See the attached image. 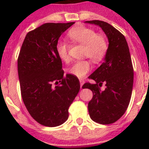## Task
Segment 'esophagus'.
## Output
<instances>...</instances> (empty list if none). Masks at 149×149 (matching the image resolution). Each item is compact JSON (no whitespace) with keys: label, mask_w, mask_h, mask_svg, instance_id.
I'll return each mask as SVG.
<instances>
[{"label":"esophagus","mask_w":149,"mask_h":149,"mask_svg":"<svg viewBox=\"0 0 149 149\" xmlns=\"http://www.w3.org/2000/svg\"><path fill=\"white\" fill-rule=\"evenodd\" d=\"M79 83H80V86L82 87V86L84 85V79H79Z\"/></svg>","instance_id":"34e87169"}]
</instances>
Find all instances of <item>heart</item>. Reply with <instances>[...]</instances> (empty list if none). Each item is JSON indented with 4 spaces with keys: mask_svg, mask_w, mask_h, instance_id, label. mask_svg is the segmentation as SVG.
Wrapping results in <instances>:
<instances>
[{
    "mask_svg": "<svg viewBox=\"0 0 149 149\" xmlns=\"http://www.w3.org/2000/svg\"><path fill=\"white\" fill-rule=\"evenodd\" d=\"M68 37L72 42L84 45L82 56L89 57L94 62L102 60L107 51V42L103 36L98 35L93 29L79 25L68 31ZM70 45L65 41L59 40L56 43V51L61 60L69 62L70 59ZM91 70L90 61L84 59L75 62L68 70L69 73L78 78H83Z\"/></svg>",
    "mask_w": 149,
    "mask_h": 149,
    "instance_id": "1",
    "label": "heart"
}]
</instances>
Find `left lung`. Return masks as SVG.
Listing matches in <instances>:
<instances>
[{"instance_id": "obj_1", "label": "left lung", "mask_w": 149, "mask_h": 149, "mask_svg": "<svg viewBox=\"0 0 149 149\" xmlns=\"http://www.w3.org/2000/svg\"><path fill=\"white\" fill-rule=\"evenodd\" d=\"M86 22L100 27L109 42L104 62L88 77L96 83L83 86L93 92L88 104L89 113L95 122L113 124L125 113L132 97L134 70L129 48L125 36L108 23L99 20ZM103 82L106 88L100 91Z\"/></svg>"}]
</instances>
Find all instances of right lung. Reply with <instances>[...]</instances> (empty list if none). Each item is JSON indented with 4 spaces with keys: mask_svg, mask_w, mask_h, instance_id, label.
Here are the masks:
<instances>
[{
    "mask_svg": "<svg viewBox=\"0 0 149 149\" xmlns=\"http://www.w3.org/2000/svg\"><path fill=\"white\" fill-rule=\"evenodd\" d=\"M74 23H45L29 31L17 58L23 102L30 115L44 126L56 127L67 120L80 88L77 77L64 76L56 51L61 35Z\"/></svg>",
    "mask_w": 149,
    "mask_h": 149,
    "instance_id": "obj_1",
    "label": "right lung"
}]
</instances>
